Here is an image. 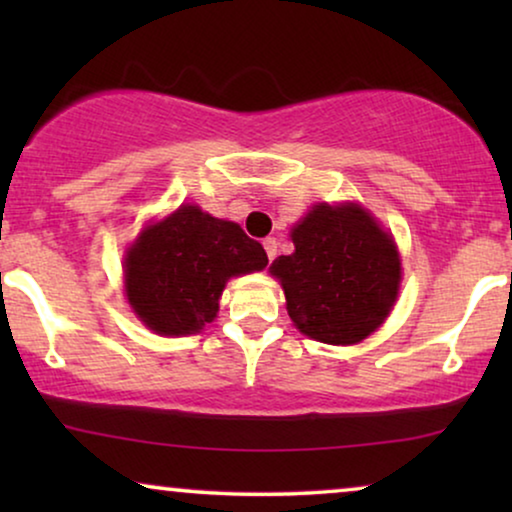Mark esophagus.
Masks as SVG:
<instances>
[{
  "mask_svg": "<svg viewBox=\"0 0 512 512\" xmlns=\"http://www.w3.org/2000/svg\"><path fill=\"white\" fill-rule=\"evenodd\" d=\"M263 249H265V254H268V261H275V256H277V240H275V237H265Z\"/></svg>",
  "mask_w": 512,
  "mask_h": 512,
  "instance_id": "esophagus-1",
  "label": "esophagus"
}]
</instances>
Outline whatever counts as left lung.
<instances>
[{
  "label": "left lung",
  "mask_w": 512,
  "mask_h": 512,
  "mask_svg": "<svg viewBox=\"0 0 512 512\" xmlns=\"http://www.w3.org/2000/svg\"><path fill=\"white\" fill-rule=\"evenodd\" d=\"M296 251L270 272L284 286L300 331L328 345H354L387 319L401 284L391 235L359 205H317L293 228Z\"/></svg>",
  "instance_id": "obj_1"
}]
</instances>
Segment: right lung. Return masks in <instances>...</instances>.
Masks as SVG:
<instances>
[{
    "label": "right lung",
    "instance_id": "obj_1",
    "mask_svg": "<svg viewBox=\"0 0 512 512\" xmlns=\"http://www.w3.org/2000/svg\"><path fill=\"white\" fill-rule=\"evenodd\" d=\"M265 265L268 254L261 242L237 223L184 205L132 244L125 258V291L151 331L198 333L219 312L228 279Z\"/></svg>",
    "mask_w": 512,
    "mask_h": 512
}]
</instances>
